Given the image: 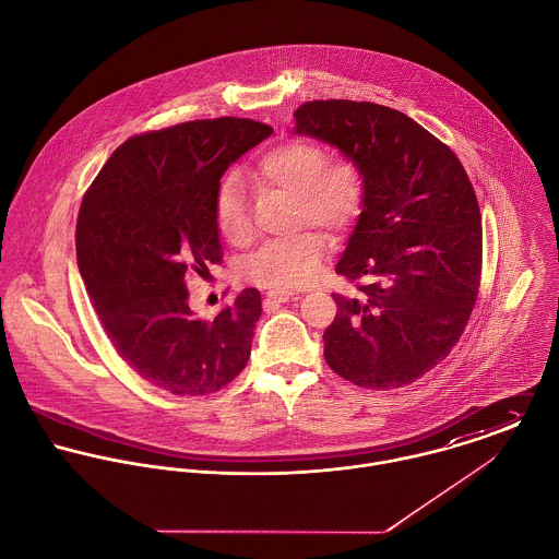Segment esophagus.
Segmentation results:
<instances>
[{
    "label": "esophagus",
    "mask_w": 559,
    "mask_h": 559,
    "mask_svg": "<svg viewBox=\"0 0 559 559\" xmlns=\"http://www.w3.org/2000/svg\"><path fill=\"white\" fill-rule=\"evenodd\" d=\"M293 297H295V293H288V290H269L264 304H286Z\"/></svg>",
    "instance_id": "obj_1"
}]
</instances>
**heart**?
<instances>
[{
	"label": "heart",
	"mask_w": 559,
	"mask_h": 559,
	"mask_svg": "<svg viewBox=\"0 0 559 559\" xmlns=\"http://www.w3.org/2000/svg\"><path fill=\"white\" fill-rule=\"evenodd\" d=\"M260 182L275 187L295 200L297 226H322L340 235L359 217L366 195V178L359 163L348 157L326 160L317 142L295 140L266 151L258 165ZM215 224L233 245L251 240V222L242 182L226 176L215 193ZM324 255V237L319 230H304L297 237L262 247L247 264V277L269 290H297L308 286Z\"/></svg>",
	"instance_id": "1"
}]
</instances>
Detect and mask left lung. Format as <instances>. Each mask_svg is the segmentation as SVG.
Wrapping results in <instances>:
<instances>
[{
  "mask_svg": "<svg viewBox=\"0 0 559 559\" xmlns=\"http://www.w3.org/2000/svg\"><path fill=\"white\" fill-rule=\"evenodd\" d=\"M293 133L357 160L366 178L361 213L335 264V273L364 282L361 295H333L324 359L359 388L408 385L452 350L476 306L474 187L456 155L399 109L304 103Z\"/></svg>",
  "mask_w": 559,
  "mask_h": 559,
  "instance_id": "left-lung-1",
  "label": "left lung"
}]
</instances>
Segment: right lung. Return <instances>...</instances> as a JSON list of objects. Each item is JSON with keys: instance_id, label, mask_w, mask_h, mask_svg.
<instances>
[{"instance_id": "obj_1", "label": "right lung", "mask_w": 559, "mask_h": 559, "mask_svg": "<svg viewBox=\"0 0 559 559\" xmlns=\"http://www.w3.org/2000/svg\"><path fill=\"white\" fill-rule=\"evenodd\" d=\"M273 133L245 118L176 124L118 146L81 202L78 264L120 357L178 396H204L245 368L260 293L215 319L189 308V271L222 260L215 193L226 169Z\"/></svg>"}]
</instances>
